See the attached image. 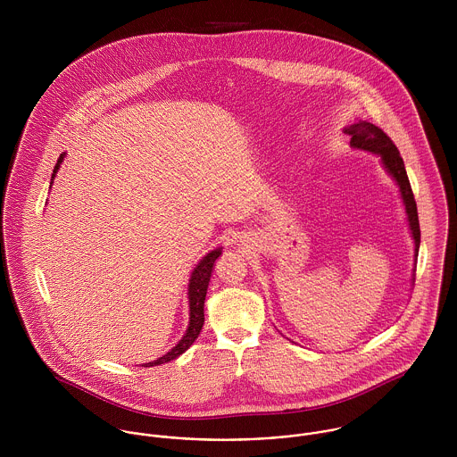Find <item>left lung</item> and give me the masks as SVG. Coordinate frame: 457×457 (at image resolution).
I'll use <instances>...</instances> for the list:
<instances>
[{
    "label": "left lung",
    "instance_id": "1",
    "mask_svg": "<svg viewBox=\"0 0 457 457\" xmlns=\"http://www.w3.org/2000/svg\"><path fill=\"white\" fill-rule=\"evenodd\" d=\"M345 133L350 135V145L353 149H361V151H370L380 156L386 170L392 176V179L395 181V185L399 187V194L404 204V212H406V220L410 225V232L415 243V261L419 255V246H420V227H419V214H417V204L413 198V192L404 170V162L395 147V144L392 142L391 137L375 127L373 123L368 121H357L350 127L345 129ZM413 281V276H411Z\"/></svg>",
    "mask_w": 457,
    "mask_h": 457
}]
</instances>
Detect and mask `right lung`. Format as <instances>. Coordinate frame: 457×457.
<instances>
[{
	"instance_id": "1",
	"label": "right lung",
	"mask_w": 457,
	"mask_h": 457,
	"mask_svg": "<svg viewBox=\"0 0 457 457\" xmlns=\"http://www.w3.org/2000/svg\"><path fill=\"white\" fill-rule=\"evenodd\" d=\"M65 158V153L58 158V163L53 170V179H51V185L60 170V165ZM221 255V248H216L212 252H209L202 261L196 263L192 276H190V283H188V303H190V322H188V328L185 332V336L179 339V343L170 350L167 352L163 357L156 359V361H151V362H145L142 366L149 368V366H160L163 362H169V361H174L176 357H179L181 353H185L198 337L202 326H204V301H205V294H207V285H209V279H211V272H212V267H214V262Z\"/></svg>"
}]
</instances>
